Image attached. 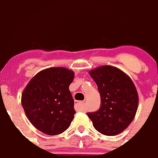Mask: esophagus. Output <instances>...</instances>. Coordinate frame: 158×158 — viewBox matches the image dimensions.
Masks as SVG:
<instances>
[{"mask_svg": "<svg viewBox=\"0 0 158 158\" xmlns=\"http://www.w3.org/2000/svg\"><path fill=\"white\" fill-rule=\"evenodd\" d=\"M75 109L77 111H82L84 109V102L83 101H77L75 104Z\"/></svg>", "mask_w": 158, "mask_h": 158, "instance_id": "esophagus-1", "label": "esophagus"}]
</instances>
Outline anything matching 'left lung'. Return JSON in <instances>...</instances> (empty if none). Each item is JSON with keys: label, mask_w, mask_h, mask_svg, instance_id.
<instances>
[{"label": "left lung", "mask_w": 158, "mask_h": 158, "mask_svg": "<svg viewBox=\"0 0 158 158\" xmlns=\"http://www.w3.org/2000/svg\"><path fill=\"white\" fill-rule=\"evenodd\" d=\"M97 85L100 107L88 112L93 127L102 135L114 136L127 128L136 114L139 96L131 78L116 67L102 65L89 71Z\"/></svg>", "instance_id": "left-lung-1"}]
</instances>
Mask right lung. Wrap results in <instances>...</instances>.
<instances>
[{"label":"right lung","mask_w":158,"mask_h":158,"mask_svg":"<svg viewBox=\"0 0 158 158\" xmlns=\"http://www.w3.org/2000/svg\"><path fill=\"white\" fill-rule=\"evenodd\" d=\"M74 73L63 67L43 69L29 81L22 93L21 104L32 125L48 135L69 128L76 113L69 86Z\"/></svg>","instance_id":"obj_1"}]
</instances>
